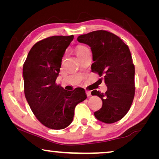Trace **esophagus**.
<instances>
[{
	"label": "esophagus",
	"instance_id": "obj_1",
	"mask_svg": "<svg viewBox=\"0 0 159 159\" xmlns=\"http://www.w3.org/2000/svg\"><path fill=\"white\" fill-rule=\"evenodd\" d=\"M85 93H86V95H87V96H90L91 95V92L90 90H86Z\"/></svg>",
	"mask_w": 159,
	"mask_h": 159
}]
</instances>
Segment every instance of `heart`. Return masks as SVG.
Here are the masks:
<instances>
[{"label": "heart", "mask_w": 159, "mask_h": 159, "mask_svg": "<svg viewBox=\"0 0 159 159\" xmlns=\"http://www.w3.org/2000/svg\"><path fill=\"white\" fill-rule=\"evenodd\" d=\"M74 50H75V52L76 54V55L79 57H80L82 55H84L85 53L88 52V51H90L89 49H88V48H87L85 45H77V46L75 48Z\"/></svg>", "instance_id": "obj_1"}]
</instances>
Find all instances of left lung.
<instances>
[{
  "label": "left lung",
  "mask_w": 159,
  "mask_h": 159,
  "mask_svg": "<svg viewBox=\"0 0 159 159\" xmlns=\"http://www.w3.org/2000/svg\"><path fill=\"white\" fill-rule=\"evenodd\" d=\"M77 40L90 47L92 71L104 79L107 86L105 93L92 91L102 100L95 116L105 123L116 122L127 114L134 95V66L130 50L119 37L105 30L80 35Z\"/></svg>",
  "instance_id": "left-lung-1"
}]
</instances>
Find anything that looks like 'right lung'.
<instances>
[{
	"instance_id": "add662e5",
	"label": "right lung",
	"mask_w": 159,
	"mask_h": 159,
	"mask_svg": "<svg viewBox=\"0 0 159 159\" xmlns=\"http://www.w3.org/2000/svg\"><path fill=\"white\" fill-rule=\"evenodd\" d=\"M73 39V35L53 36L37 42L23 66L26 101L37 119L54 130L71 124L75 107L87 98L82 88L69 91L56 83L61 59Z\"/></svg>"
}]
</instances>
